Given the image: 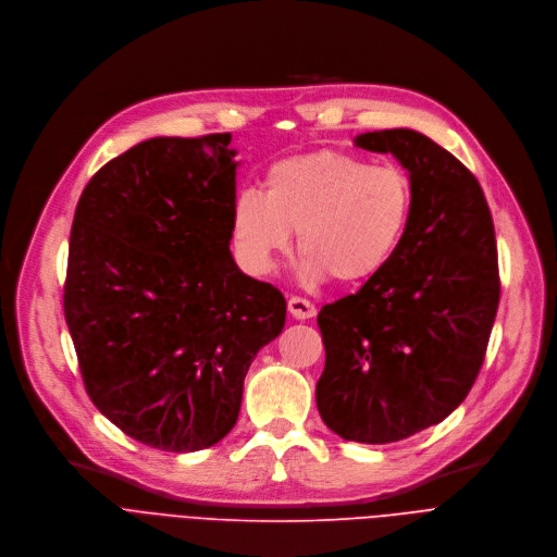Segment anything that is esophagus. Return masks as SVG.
<instances>
[{"label": "esophagus", "instance_id": "34e87169", "mask_svg": "<svg viewBox=\"0 0 557 557\" xmlns=\"http://www.w3.org/2000/svg\"><path fill=\"white\" fill-rule=\"evenodd\" d=\"M287 309L289 313L296 318V320H307V318H313L315 315V305L305 300V298H298V296H292L287 300Z\"/></svg>", "mask_w": 557, "mask_h": 557}]
</instances>
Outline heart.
<instances>
[{"label":"heart","mask_w":557,"mask_h":557,"mask_svg":"<svg viewBox=\"0 0 557 557\" xmlns=\"http://www.w3.org/2000/svg\"><path fill=\"white\" fill-rule=\"evenodd\" d=\"M412 208L404 169L315 151L274 162L265 193L242 190L233 201L231 233L242 263L255 274H270L296 233L302 278L362 285L399 252Z\"/></svg>","instance_id":"obj_1"}]
</instances>
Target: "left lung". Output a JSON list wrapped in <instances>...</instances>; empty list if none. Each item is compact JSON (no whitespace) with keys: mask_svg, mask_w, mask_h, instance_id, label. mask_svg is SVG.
Wrapping results in <instances>:
<instances>
[{"mask_svg":"<svg viewBox=\"0 0 557 557\" xmlns=\"http://www.w3.org/2000/svg\"><path fill=\"white\" fill-rule=\"evenodd\" d=\"M354 143L397 158L414 208L388 268L320 309L315 404L338 436L393 443L457 410L481 371L500 298L496 235L479 180L428 136L384 129Z\"/></svg>","mask_w":557,"mask_h":557,"instance_id":"left-lung-1","label":"left lung"}]
</instances>
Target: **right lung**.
I'll use <instances>...</instances> for the list:
<instances>
[{"mask_svg":"<svg viewBox=\"0 0 557 557\" xmlns=\"http://www.w3.org/2000/svg\"><path fill=\"white\" fill-rule=\"evenodd\" d=\"M231 140H145L89 180L74 212L63 309L87 395L164 453L233 430L250 364L285 326L283 294L231 252Z\"/></svg>","mask_w":557,"mask_h":557,"instance_id":"add662e5","label":"right lung"}]
</instances>
